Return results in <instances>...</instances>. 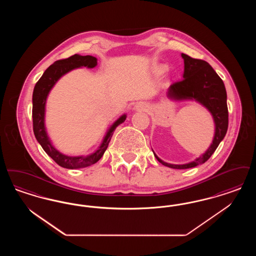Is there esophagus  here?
Returning <instances> with one entry per match:
<instances>
[{
	"label": "esophagus",
	"mask_w": 256,
	"mask_h": 256,
	"mask_svg": "<svg viewBox=\"0 0 256 256\" xmlns=\"http://www.w3.org/2000/svg\"><path fill=\"white\" fill-rule=\"evenodd\" d=\"M145 108H146V106H142V104H138V106H135V108H136V110H139V108L144 110Z\"/></svg>",
	"instance_id": "1"
}]
</instances>
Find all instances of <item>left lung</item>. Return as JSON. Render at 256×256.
Returning a JSON list of instances; mask_svg holds the SVG:
<instances>
[{"label":"left lung","instance_id":"1","mask_svg":"<svg viewBox=\"0 0 256 256\" xmlns=\"http://www.w3.org/2000/svg\"><path fill=\"white\" fill-rule=\"evenodd\" d=\"M182 56L184 60L183 78L169 87L167 97L176 100H192L202 104L213 117L215 134L206 152L187 164L176 165L164 162L154 152L162 165L172 169H189L204 163L219 146L228 126L226 91L222 78L206 61L192 58L185 54H182Z\"/></svg>","mask_w":256,"mask_h":256}]
</instances>
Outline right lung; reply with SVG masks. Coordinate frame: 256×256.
<instances>
[{
    "label": "right lung",
    "instance_id": "obj_1",
    "mask_svg": "<svg viewBox=\"0 0 256 256\" xmlns=\"http://www.w3.org/2000/svg\"><path fill=\"white\" fill-rule=\"evenodd\" d=\"M96 65L97 58L92 56L74 54L68 58L56 60L44 72L34 89L32 122L36 138L38 143L43 148V150L46 152V154L54 159L56 164L66 169L86 168L98 162L106 150L114 130L120 124L124 122L126 118V115L124 114L117 121L113 122V124L110 126V130L106 134L100 146H98L95 152L87 156H65L52 146L45 128V106L50 89L62 76L72 71L73 69L80 67L94 68Z\"/></svg>",
    "mask_w": 256,
    "mask_h": 256
}]
</instances>
